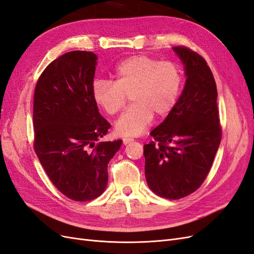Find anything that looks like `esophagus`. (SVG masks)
Returning a JSON list of instances; mask_svg holds the SVG:
<instances>
[{"label": "esophagus", "instance_id": "1", "mask_svg": "<svg viewBox=\"0 0 254 254\" xmlns=\"http://www.w3.org/2000/svg\"><path fill=\"white\" fill-rule=\"evenodd\" d=\"M132 141H133V139H130V137H125V139H123V143H124V145H127Z\"/></svg>", "mask_w": 254, "mask_h": 254}]
</instances>
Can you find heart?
<instances>
[{
    "label": "heart",
    "mask_w": 254,
    "mask_h": 254,
    "mask_svg": "<svg viewBox=\"0 0 254 254\" xmlns=\"http://www.w3.org/2000/svg\"><path fill=\"white\" fill-rule=\"evenodd\" d=\"M114 81L98 79L93 84L96 105L108 115L121 112L129 95L132 105L115 124L123 136L143 133L153 119L170 114L179 101L184 83L181 66L147 55L130 56L115 66Z\"/></svg>",
    "instance_id": "b5f03b06"
}]
</instances>
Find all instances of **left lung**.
I'll use <instances>...</instances> for the list:
<instances>
[{"label":"left lung","instance_id":"obj_1","mask_svg":"<svg viewBox=\"0 0 254 254\" xmlns=\"http://www.w3.org/2000/svg\"><path fill=\"white\" fill-rule=\"evenodd\" d=\"M187 81L173 111L144 145L149 189L166 199H180L200 188L221 141L217 89L211 68L198 53L175 47Z\"/></svg>","mask_w":254,"mask_h":254}]
</instances>
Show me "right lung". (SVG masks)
<instances>
[{"instance_id":"obj_1","label":"right lung","mask_w":254,"mask_h":254,"mask_svg":"<svg viewBox=\"0 0 254 254\" xmlns=\"http://www.w3.org/2000/svg\"><path fill=\"white\" fill-rule=\"evenodd\" d=\"M97 57L73 51L44 68L34 94V149L56 189L74 201L101 196L122 140L98 142L111 127L93 98Z\"/></svg>"}]
</instances>
